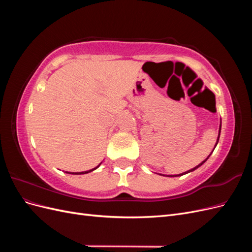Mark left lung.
<instances>
[{"label": "left lung", "instance_id": "left-lung-1", "mask_svg": "<svg viewBox=\"0 0 252 252\" xmlns=\"http://www.w3.org/2000/svg\"><path fill=\"white\" fill-rule=\"evenodd\" d=\"M220 127H222V122H220V129H219V135H218V140H217V143H216V145H215V148H216V146H217V145H218V142H219V139H220ZM213 150H215V149H213ZM211 155V154H210ZM210 155L208 156V158L210 157ZM208 158H206V159H204V161L201 163V164H199V165H197V166H195L194 167V168H192V169H190V170H188V171H186V172H184V173H181V174H173V175H167V177H179V175H183V174H186V173H189V172H191V171H193V170H195L196 168H199V167L200 166H202L206 161H207V159H208ZM161 175H163V174H161Z\"/></svg>", "mask_w": 252, "mask_h": 252}]
</instances>
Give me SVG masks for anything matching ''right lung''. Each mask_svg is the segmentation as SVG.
I'll return each mask as SVG.
<instances>
[{
    "label": "right lung",
    "instance_id": "obj_1",
    "mask_svg": "<svg viewBox=\"0 0 252 252\" xmlns=\"http://www.w3.org/2000/svg\"><path fill=\"white\" fill-rule=\"evenodd\" d=\"M102 163H100V164H98L96 167H95V168H94V169H90V170H87V171H83V172H68V171H66V173H71V174H85V173H88V172H91V171H94V170H95L96 168H98V166H100Z\"/></svg>",
    "mask_w": 252,
    "mask_h": 252
}]
</instances>
